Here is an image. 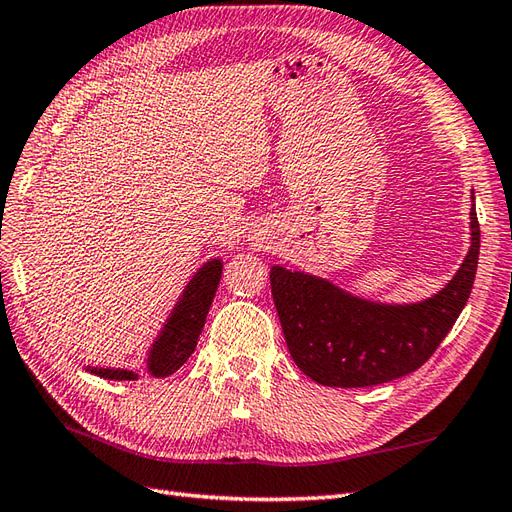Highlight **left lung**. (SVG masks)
Wrapping results in <instances>:
<instances>
[{"instance_id": "left-lung-1", "label": "left lung", "mask_w": 512, "mask_h": 512, "mask_svg": "<svg viewBox=\"0 0 512 512\" xmlns=\"http://www.w3.org/2000/svg\"><path fill=\"white\" fill-rule=\"evenodd\" d=\"M480 256V223L471 210V249L434 298L407 306L357 300L331 282L271 269V295L298 368L331 388H368L418 370L434 355L467 304Z\"/></svg>"}]
</instances>
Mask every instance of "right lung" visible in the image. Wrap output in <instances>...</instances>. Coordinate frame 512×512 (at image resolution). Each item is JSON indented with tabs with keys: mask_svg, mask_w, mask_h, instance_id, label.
<instances>
[{
	"mask_svg": "<svg viewBox=\"0 0 512 512\" xmlns=\"http://www.w3.org/2000/svg\"><path fill=\"white\" fill-rule=\"evenodd\" d=\"M221 260H210L203 265L197 276L190 280L184 295H181L179 304L175 306V313L170 315L168 324L164 326V333L157 339L151 357H149V372L155 377H168V374L177 372L188 357L197 348V339L201 335V328L206 324V315L210 311V304L214 293H217L219 280H221ZM105 379H135L133 372L127 370H92Z\"/></svg>",
	"mask_w": 512,
	"mask_h": 512,
	"instance_id": "obj_1",
	"label": "right lung"
}]
</instances>
